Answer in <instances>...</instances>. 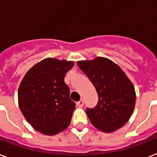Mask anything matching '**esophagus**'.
<instances>
[{
	"mask_svg": "<svg viewBox=\"0 0 157 157\" xmlns=\"http://www.w3.org/2000/svg\"><path fill=\"white\" fill-rule=\"evenodd\" d=\"M76 105L78 106V107H83L84 106V101L83 99H81L80 101H78L77 103H76Z\"/></svg>",
	"mask_w": 157,
	"mask_h": 157,
	"instance_id": "esophagus-1",
	"label": "esophagus"
}]
</instances>
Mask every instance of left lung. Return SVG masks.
<instances>
[{
	"label": "left lung",
	"instance_id": "left-lung-1",
	"mask_svg": "<svg viewBox=\"0 0 157 157\" xmlns=\"http://www.w3.org/2000/svg\"><path fill=\"white\" fill-rule=\"evenodd\" d=\"M77 65L88 76L98 95L94 108L86 113L94 126L106 133L120 129L131 117L135 106V91L121 68L110 59L98 57Z\"/></svg>",
	"mask_w": 157,
	"mask_h": 157
}]
</instances>
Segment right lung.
Listing matches in <instances>:
<instances>
[{
    "label": "right lung",
    "mask_w": 157,
    "mask_h": 157,
    "mask_svg": "<svg viewBox=\"0 0 157 157\" xmlns=\"http://www.w3.org/2000/svg\"><path fill=\"white\" fill-rule=\"evenodd\" d=\"M73 62L45 59L33 66L18 89L21 112L32 126L46 135L67 129L76 103L70 98V90L64 82Z\"/></svg>",
    "instance_id": "right-lung-1"
}]
</instances>
